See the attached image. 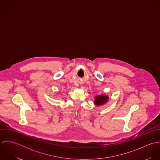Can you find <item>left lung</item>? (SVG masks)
Listing matches in <instances>:
<instances>
[{
	"label": "left lung",
	"mask_w": 160,
	"mask_h": 160,
	"mask_svg": "<svg viewBox=\"0 0 160 160\" xmlns=\"http://www.w3.org/2000/svg\"><path fill=\"white\" fill-rule=\"evenodd\" d=\"M109 99V97L108 95H107L105 94H100L98 95H97L94 98V104L95 105L99 107V106H102L105 105V103H107V102L108 101Z\"/></svg>",
	"instance_id": "8db88e82"
}]
</instances>
